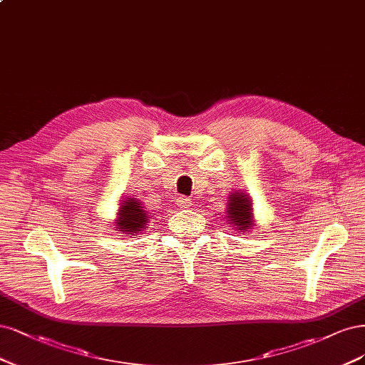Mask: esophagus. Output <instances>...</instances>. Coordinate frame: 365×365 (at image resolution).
<instances>
[{"label": "esophagus", "mask_w": 365, "mask_h": 365, "mask_svg": "<svg viewBox=\"0 0 365 365\" xmlns=\"http://www.w3.org/2000/svg\"><path fill=\"white\" fill-rule=\"evenodd\" d=\"M175 205H178L180 209H187L191 206V200L187 197H179L178 200H175Z\"/></svg>", "instance_id": "esophagus-1"}]
</instances>
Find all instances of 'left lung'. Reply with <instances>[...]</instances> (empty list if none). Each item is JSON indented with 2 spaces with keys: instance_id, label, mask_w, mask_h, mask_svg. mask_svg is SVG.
Returning <instances> with one entry per match:
<instances>
[{
  "instance_id": "left-lung-1",
  "label": "left lung",
  "mask_w": 365,
  "mask_h": 365,
  "mask_svg": "<svg viewBox=\"0 0 365 365\" xmlns=\"http://www.w3.org/2000/svg\"><path fill=\"white\" fill-rule=\"evenodd\" d=\"M253 203L252 197L247 195V192H232L229 197V205L226 210V218L232 225V227H237L238 232H249L253 227Z\"/></svg>"
}]
</instances>
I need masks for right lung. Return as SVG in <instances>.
I'll list each match as a JSON object with an SVG mask.
<instances>
[{
	"instance_id": "right-lung-1",
	"label": "right lung",
	"mask_w": 365,
	"mask_h": 365,
	"mask_svg": "<svg viewBox=\"0 0 365 365\" xmlns=\"http://www.w3.org/2000/svg\"><path fill=\"white\" fill-rule=\"evenodd\" d=\"M118 218L115 220V226L120 233L128 235V237H136L139 232L147 227V222L151 218L148 210L140 205L139 200L127 197L121 202L118 209Z\"/></svg>"
}]
</instances>
